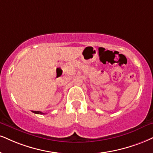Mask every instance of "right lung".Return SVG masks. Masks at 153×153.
I'll use <instances>...</instances> for the list:
<instances>
[{"instance_id": "right-lung-1", "label": "right lung", "mask_w": 153, "mask_h": 153, "mask_svg": "<svg viewBox=\"0 0 153 153\" xmlns=\"http://www.w3.org/2000/svg\"><path fill=\"white\" fill-rule=\"evenodd\" d=\"M32 112H33V113H36V114H40V115H43V114H45V113H42V112H40V111H33V110H32Z\"/></svg>"}]
</instances>
